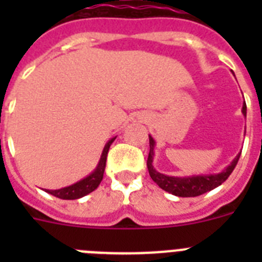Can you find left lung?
Instances as JSON below:
<instances>
[{"label": "left lung", "mask_w": 262, "mask_h": 262, "mask_svg": "<svg viewBox=\"0 0 262 262\" xmlns=\"http://www.w3.org/2000/svg\"><path fill=\"white\" fill-rule=\"evenodd\" d=\"M243 115L247 117V105L245 101L243 103ZM155 145L156 142L155 139L149 135V155H148L147 166L148 172L151 178L159 185L163 190L173 194L177 196H198L207 191L212 190L215 187L221 186L227 178L230 177L232 170L235 169L236 164L239 161L240 152L235 159L231 161V164L221 173H214V174H194V176H185V177H174V176H166L163 173H159L154 168V156H155Z\"/></svg>", "instance_id": "obj_1"}]
</instances>
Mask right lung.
<instances>
[{"instance_id":"add662e5","label":"right lung","mask_w":262,"mask_h":262,"mask_svg":"<svg viewBox=\"0 0 262 262\" xmlns=\"http://www.w3.org/2000/svg\"><path fill=\"white\" fill-rule=\"evenodd\" d=\"M117 138V136H115ZM115 138H111L107 143L103 147L102 155H101V159L98 161V165L96 166L93 172L90 173L89 176H86L85 178L80 180L78 182L73 185H69L67 187H61V189H57V190H47L46 191L52 195H55L56 198L60 200H78L81 196L88 195L89 193H92L93 190H96L98 185L101 184L103 178V172H105L106 168V159H107V152L110 149V145L113 144V142L115 140Z\"/></svg>"}]
</instances>
